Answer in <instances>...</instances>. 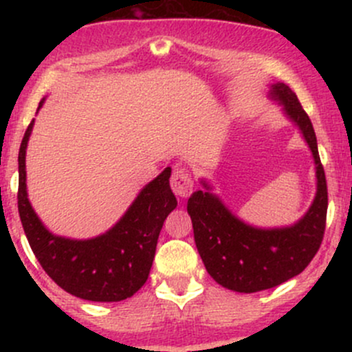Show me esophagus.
I'll return each mask as SVG.
<instances>
[{
  "label": "esophagus",
  "instance_id": "esophagus-1",
  "mask_svg": "<svg viewBox=\"0 0 352 352\" xmlns=\"http://www.w3.org/2000/svg\"><path fill=\"white\" fill-rule=\"evenodd\" d=\"M170 187L177 197L187 199L193 190V180L190 172L185 170V168H177L170 179Z\"/></svg>",
  "mask_w": 352,
  "mask_h": 352
}]
</instances>
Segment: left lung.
I'll return each mask as SVG.
<instances>
[{"label": "left lung", "instance_id": "obj_1", "mask_svg": "<svg viewBox=\"0 0 352 352\" xmlns=\"http://www.w3.org/2000/svg\"><path fill=\"white\" fill-rule=\"evenodd\" d=\"M270 98L281 104L313 153L316 197L305 217L292 227H253L233 215L205 180V190L193 192L187 204L197 250L208 274L238 293L263 292L300 274L318 253L326 228L328 187L313 124L286 84H272Z\"/></svg>", "mask_w": 352, "mask_h": 352}]
</instances>
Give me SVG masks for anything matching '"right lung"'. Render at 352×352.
<instances>
[{"label": "right lung", "mask_w": 352, "mask_h": 352, "mask_svg": "<svg viewBox=\"0 0 352 352\" xmlns=\"http://www.w3.org/2000/svg\"><path fill=\"white\" fill-rule=\"evenodd\" d=\"M44 99L39 102L43 107ZM34 119L19 147V218L39 265L64 292L80 300L122 301L139 292L151 273L157 240L168 213L177 207L167 167L140 190L122 218L102 235L71 240L52 235L31 207L26 192V147Z\"/></svg>", "instance_id": "add662e5"}]
</instances>
